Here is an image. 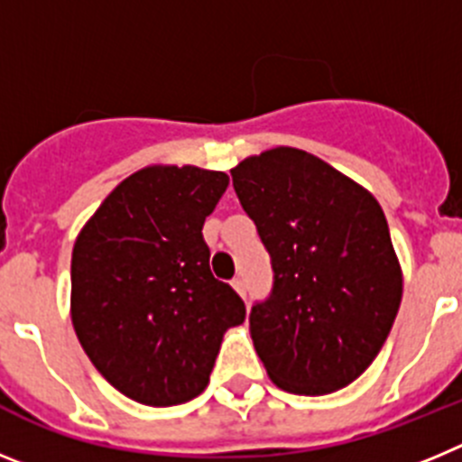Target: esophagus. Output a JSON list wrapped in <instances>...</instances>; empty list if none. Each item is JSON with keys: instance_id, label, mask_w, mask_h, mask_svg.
I'll return each mask as SVG.
<instances>
[{"instance_id": "34e87169", "label": "esophagus", "mask_w": 462, "mask_h": 462, "mask_svg": "<svg viewBox=\"0 0 462 462\" xmlns=\"http://www.w3.org/2000/svg\"><path fill=\"white\" fill-rule=\"evenodd\" d=\"M231 287H234V289H236V291H238V293H240V296H243V298H245V282H243V280H240V277H236V280H234V282H231Z\"/></svg>"}]
</instances>
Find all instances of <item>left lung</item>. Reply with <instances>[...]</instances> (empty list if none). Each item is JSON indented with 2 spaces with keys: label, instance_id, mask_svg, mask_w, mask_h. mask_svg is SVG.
<instances>
[{
  "label": "left lung",
  "instance_id": "obj_1",
  "mask_svg": "<svg viewBox=\"0 0 462 462\" xmlns=\"http://www.w3.org/2000/svg\"><path fill=\"white\" fill-rule=\"evenodd\" d=\"M234 189L271 254L250 336L282 391L326 395L361 377L391 333L402 271L373 194L298 148L243 159Z\"/></svg>",
  "mask_w": 462,
  "mask_h": 462
}]
</instances>
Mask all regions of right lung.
I'll return each instance as SVG.
<instances>
[{
    "label": "right lung",
    "mask_w": 462,
    "mask_h": 462,
    "mask_svg": "<svg viewBox=\"0 0 462 462\" xmlns=\"http://www.w3.org/2000/svg\"><path fill=\"white\" fill-rule=\"evenodd\" d=\"M228 175L154 164L104 199L71 254V321L94 368L126 398L169 407L208 386L245 303L210 273L203 222Z\"/></svg>",
    "instance_id": "obj_1"
}]
</instances>
